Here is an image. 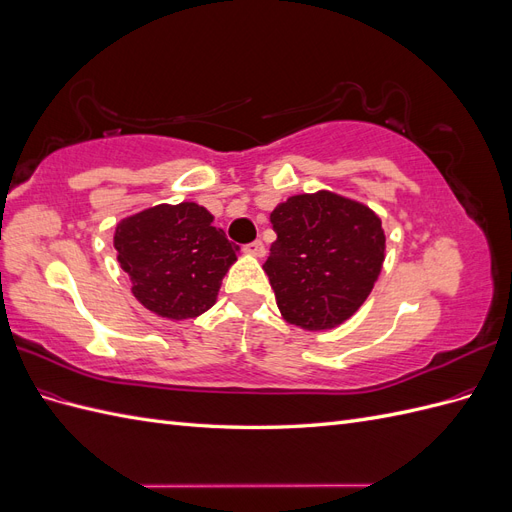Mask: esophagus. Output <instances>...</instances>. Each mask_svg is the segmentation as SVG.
Masks as SVG:
<instances>
[{
    "instance_id": "34e87169",
    "label": "esophagus",
    "mask_w": 512,
    "mask_h": 512,
    "mask_svg": "<svg viewBox=\"0 0 512 512\" xmlns=\"http://www.w3.org/2000/svg\"><path fill=\"white\" fill-rule=\"evenodd\" d=\"M245 252H247V254H252V256L262 258V256L267 254V247H265V243H262L260 239H256V241H252V243H247V245H245Z\"/></svg>"
}]
</instances>
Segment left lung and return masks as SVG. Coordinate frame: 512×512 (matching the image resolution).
Returning a JSON list of instances; mask_svg holds the SVG:
<instances>
[{
    "label": "left lung",
    "mask_w": 512,
    "mask_h": 512,
    "mask_svg": "<svg viewBox=\"0 0 512 512\" xmlns=\"http://www.w3.org/2000/svg\"><path fill=\"white\" fill-rule=\"evenodd\" d=\"M271 224L277 239L262 269L284 320L305 331L339 327L382 271L380 218L363 203L320 190L277 205Z\"/></svg>",
    "instance_id": "1"
}]
</instances>
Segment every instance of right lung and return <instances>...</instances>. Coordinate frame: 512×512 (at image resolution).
I'll return each instance as SVG.
<instances>
[{
  "instance_id": "right-lung-1",
  "label": "right lung",
  "mask_w": 512,
  "mask_h": 512,
  "mask_svg": "<svg viewBox=\"0 0 512 512\" xmlns=\"http://www.w3.org/2000/svg\"><path fill=\"white\" fill-rule=\"evenodd\" d=\"M113 243L134 297L168 320L196 318L213 307L239 252L196 203L158 205L123 218Z\"/></svg>"
}]
</instances>
